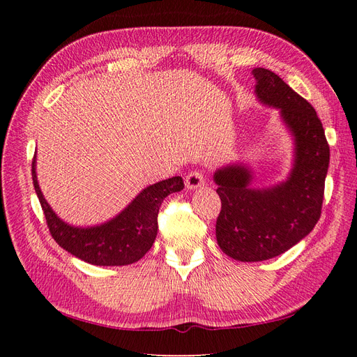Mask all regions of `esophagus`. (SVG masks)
<instances>
[{
  "mask_svg": "<svg viewBox=\"0 0 357 357\" xmlns=\"http://www.w3.org/2000/svg\"><path fill=\"white\" fill-rule=\"evenodd\" d=\"M205 178L201 171H192L186 176V188L188 189H199L204 186Z\"/></svg>",
  "mask_w": 357,
  "mask_h": 357,
  "instance_id": "1",
  "label": "esophagus"
}]
</instances>
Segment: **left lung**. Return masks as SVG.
I'll return each mask as SVG.
<instances>
[{
  "label": "left lung",
  "instance_id": "obj_1",
  "mask_svg": "<svg viewBox=\"0 0 357 357\" xmlns=\"http://www.w3.org/2000/svg\"><path fill=\"white\" fill-rule=\"evenodd\" d=\"M252 73L259 101L280 110L295 138V164L286 181L268 189H252L244 165L214 172L222 201L215 238L223 253L241 262L266 261L305 238L320 219L329 167V144L312 105L275 73Z\"/></svg>",
  "mask_w": 357,
  "mask_h": 357
}]
</instances>
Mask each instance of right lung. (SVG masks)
<instances>
[{
  "mask_svg": "<svg viewBox=\"0 0 357 357\" xmlns=\"http://www.w3.org/2000/svg\"><path fill=\"white\" fill-rule=\"evenodd\" d=\"M31 171L53 240L73 256L100 266H122L139 261L155 243L162 201L169 193L185 188L181 177L162 180L139 192L114 219L92 228H74L62 222L43 197L36 174V156L32 159Z\"/></svg>",
  "mask_w": 357,
  "mask_h": 357,
  "instance_id": "1",
  "label": "right lung"
}]
</instances>
